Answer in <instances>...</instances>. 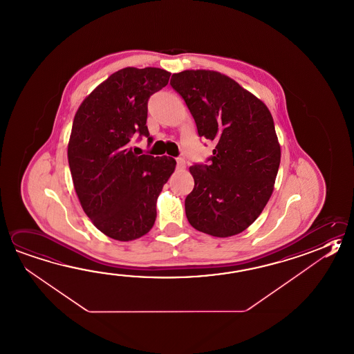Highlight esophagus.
Wrapping results in <instances>:
<instances>
[{"mask_svg":"<svg viewBox=\"0 0 354 354\" xmlns=\"http://www.w3.org/2000/svg\"><path fill=\"white\" fill-rule=\"evenodd\" d=\"M176 167H178V169H185V160L183 158H178L176 159Z\"/></svg>","mask_w":354,"mask_h":354,"instance_id":"34e87169","label":"esophagus"}]
</instances>
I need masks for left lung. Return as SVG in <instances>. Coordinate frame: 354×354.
<instances>
[{"instance_id": "obj_1", "label": "left lung", "mask_w": 354, "mask_h": 354, "mask_svg": "<svg viewBox=\"0 0 354 354\" xmlns=\"http://www.w3.org/2000/svg\"><path fill=\"white\" fill-rule=\"evenodd\" d=\"M198 133L214 141L209 164L190 167L194 189L185 199L190 225L227 238L245 230L273 193L280 145L266 104L225 75L210 70L173 74Z\"/></svg>"}]
</instances>
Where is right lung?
Here are the masks:
<instances>
[{
  "label": "right lung",
  "instance_id": "right-lung-1",
  "mask_svg": "<svg viewBox=\"0 0 354 354\" xmlns=\"http://www.w3.org/2000/svg\"><path fill=\"white\" fill-rule=\"evenodd\" d=\"M158 67H125L82 101L67 158L81 207L101 233L129 241L149 233L156 201L175 170L170 156L135 153L133 136H147V101L169 82Z\"/></svg>",
  "mask_w": 354,
  "mask_h": 354
}]
</instances>
